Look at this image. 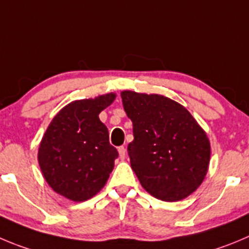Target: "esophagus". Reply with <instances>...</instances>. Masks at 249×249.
<instances>
[{"mask_svg": "<svg viewBox=\"0 0 249 249\" xmlns=\"http://www.w3.org/2000/svg\"><path fill=\"white\" fill-rule=\"evenodd\" d=\"M118 152H119V157L122 160L125 159V156H126V148L124 147V146H120L119 148H118Z\"/></svg>", "mask_w": 249, "mask_h": 249, "instance_id": "obj_1", "label": "esophagus"}]
</instances>
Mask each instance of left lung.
Instances as JSON below:
<instances>
[{
    "label": "left lung",
    "instance_id": "8db88e82",
    "mask_svg": "<svg viewBox=\"0 0 249 249\" xmlns=\"http://www.w3.org/2000/svg\"><path fill=\"white\" fill-rule=\"evenodd\" d=\"M132 122L127 145L132 171L155 198L178 201L201 184L210 161V142L192 114L159 94L122 92Z\"/></svg>",
    "mask_w": 249,
    "mask_h": 249
}]
</instances>
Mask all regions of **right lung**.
Wrapping results in <instances>:
<instances>
[{"instance_id":"add662e5","label":"right lung","mask_w":249,"mask_h":249,"mask_svg":"<svg viewBox=\"0 0 249 249\" xmlns=\"http://www.w3.org/2000/svg\"><path fill=\"white\" fill-rule=\"evenodd\" d=\"M115 94L67 104L53 119L39 146L38 161L53 189L73 201H85L106 184L119 153L109 143L99 113Z\"/></svg>"}]
</instances>
